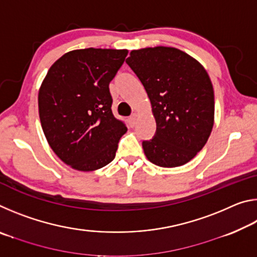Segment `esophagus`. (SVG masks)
<instances>
[{"label": "esophagus", "mask_w": 257, "mask_h": 257, "mask_svg": "<svg viewBox=\"0 0 257 257\" xmlns=\"http://www.w3.org/2000/svg\"><path fill=\"white\" fill-rule=\"evenodd\" d=\"M129 125L130 127H135V124H136V121H137V114H133L132 116H129Z\"/></svg>", "instance_id": "esophagus-1"}]
</instances>
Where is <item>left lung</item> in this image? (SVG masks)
I'll return each instance as SVG.
<instances>
[{"label": "left lung", "mask_w": 257, "mask_h": 257, "mask_svg": "<svg viewBox=\"0 0 257 257\" xmlns=\"http://www.w3.org/2000/svg\"><path fill=\"white\" fill-rule=\"evenodd\" d=\"M125 62L144 85L156 121L155 137L143 142L147 160L162 168L188 163L214 124V90L205 68L169 46L133 50Z\"/></svg>", "instance_id": "8db88e82"}]
</instances>
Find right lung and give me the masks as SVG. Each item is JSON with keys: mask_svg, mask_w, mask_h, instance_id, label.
<instances>
[{"mask_svg": "<svg viewBox=\"0 0 257 257\" xmlns=\"http://www.w3.org/2000/svg\"><path fill=\"white\" fill-rule=\"evenodd\" d=\"M128 50L82 49L52 64L38 92L42 129L58 158L78 171H95L114 159L127 132L113 115L108 84Z\"/></svg>", "mask_w": 257, "mask_h": 257, "instance_id": "1", "label": "right lung"}]
</instances>
